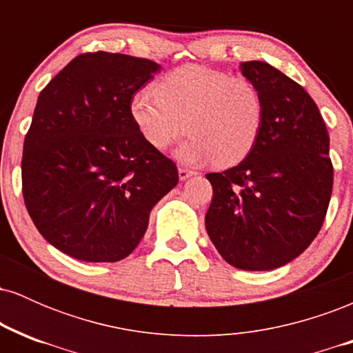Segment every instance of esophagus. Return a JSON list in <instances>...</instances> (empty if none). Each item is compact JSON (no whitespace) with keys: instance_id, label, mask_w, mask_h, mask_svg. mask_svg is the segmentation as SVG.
I'll use <instances>...</instances> for the list:
<instances>
[{"instance_id":"obj_1","label":"esophagus","mask_w":353,"mask_h":353,"mask_svg":"<svg viewBox=\"0 0 353 353\" xmlns=\"http://www.w3.org/2000/svg\"><path fill=\"white\" fill-rule=\"evenodd\" d=\"M194 171H190V169H188V168H179V179L181 181H185L188 179V177H190V176H194Z\"/></svg>"}]
</instances>
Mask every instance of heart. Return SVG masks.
Wrapping results in <instances>:
<instances>
[{
    "label": "heart",
    "instance_id": "b5f03b06",
    "mask_svg": "<svg viewBox=\"0 0 353 353\" xmlns=\"http://www.w3.org/2000/svg\"><path fill=\"white\" fill-rule=\"evenodd\" d=\"M129 112L141 137L156 151H165L188 129L177 157L189 164L214 161L236 165L257 144L265 106L250 79L224 71L184 64L143 86L129 101Z\"/></svg>",
    "mask_w": 353,
    "mask_h": 353
}]
</instances>
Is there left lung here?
I'll list each match as a JSON object with an SVG mask.
<instances>
[{"label":"left lung","mask_w":353,"mask_h":353,"mask_svg":"<svg viewBox=\"0 0 353 353\" xmlns=\"http://www.w3.org/2000/svg\"><path fill=\"white\" fill-rule=\"evenodd\" d=\"M239 70L264 98V125L241 164L205 174L214 190L205 229L230 265L272 270L322 229L334 185L329 132L309 92L289 76L262 61Z\"/></svg>","instance_id":"obj_1"}]
</instances>
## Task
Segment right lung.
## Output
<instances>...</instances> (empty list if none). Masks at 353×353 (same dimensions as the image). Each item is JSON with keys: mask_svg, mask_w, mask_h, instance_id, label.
Listing matches in <instances>:
<instances>
[{"mask_svg": "<svg viewBox=\"0 0 353 353\" xmlns=\"http://www.w3.org/2000/svg\"><path fill=\"white\" fill-rule=\"evenodd\" d=\"M159 64L83 52L39 92L24 137L21 181L39 234L84 262L136 249L149 212L179 181L176 164L141 137L129 101Z\"/></svg>", "mask_w": 353, "mask_h": 353, "instance_id": "obj_1", "label": "right lung"}]
</instances>
